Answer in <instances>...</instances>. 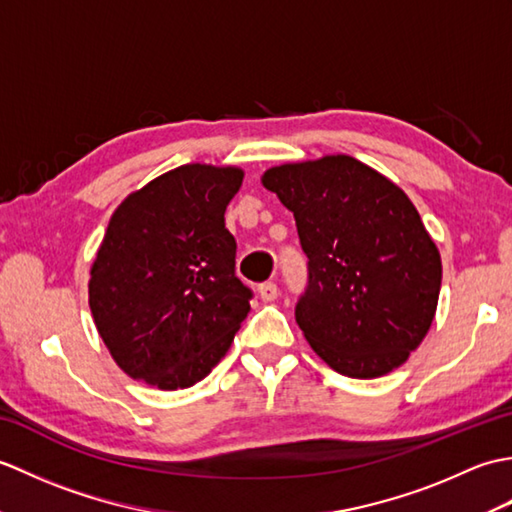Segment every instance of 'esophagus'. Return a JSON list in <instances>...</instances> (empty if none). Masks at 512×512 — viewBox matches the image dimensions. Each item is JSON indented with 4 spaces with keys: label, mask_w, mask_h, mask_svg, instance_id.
Masks as SVG:
<instances>
[{
    "label": "esophagus",
    "mask_w": 512,
    "mask_h": 512,
    "mask_svg": "<svg viewBox=\"0 0 512 512\" xmlns=\"http://www.w3.org/2000/svg\"><path fill=\"white\" fill-rule=\"evenodd\" d=\"M277 295H279V288H277L275 281H266V284L259 286V297H262V301L270 303V301L277 299Z\"/></svg>",
    "instance_id": "1"
}]
</instances>
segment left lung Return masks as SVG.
<instances>
[{
  "mask_svg": "<svg viewBox=\"0 0 512 512\" xmlns=\"http://www.w3.org/2000/svg\"><path fill=\"white\" fill-rule=\"evenodd\" d=\"M262 184L295 215L308 255L295 317L312 350L350 378L400 367L427 336L442 284L407 193L343 154L270 167Z\"/></svg>",
  "mask_w": 512,
  "mask_h": 512,
  "instance_id": "1",
  "label": "left lung"
}]
</instances>
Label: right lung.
<instances>
[{
    "label": "right lung",
    "mask_w": 512,
    "mask_h": 512,
    "mask_svg": "<svg viewBox=\"0 0 512 512\" xmlns=\"http://www.w3.org/2000/svg\"><path fill=\"white\" fill-rule=\"evenodd\" d=\"M239 167L182 165L129 193L90 270V310L127 376L173 391L222 361L250 310L224 211Z\"/></svg>",
    "instance_id": "obj_1"
}]
</instances>
